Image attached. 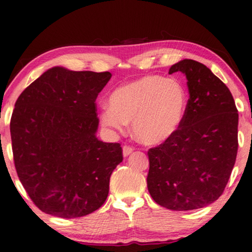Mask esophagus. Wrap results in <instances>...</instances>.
<instances>
[{"label":"esophagus","instance_id":"34e87169","mask_svg":"<svg viewBox=\"0 0 252 252\" xmlns=\"http://www.w3.org/2000/svg\"><path fill=\"white\" fill-rule=\"evenodd\" d=\"M133 151H134L133 147H130L128 145H125L123 147V155L126 158V156H128L129 154L133 153Z\"/></svg>","mask_w":252,"mask_h":252}]
</instances>
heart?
Listing matches in <instances>:
<instances>
[{
  "instance_id": "1",
  "label": "heart",
  "mask_w": 252,
  "mask_h": 252,
  "mask_svg": "<svg viewBox=\"0 0 252 252\" xmlns=\"http://www.w3.org/2000/svg\"><path fill=\"white\" fill-rule=\"evenodd\" d=\"M188 106V93L180 81L145 76L114 90L100 119L115 130L131 122L136 139L147 145L166 141L179 129Z\"/></svg>"
}]
</instances>
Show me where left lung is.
<instances>
[{
	"instance_id": "8db88e82",
	"label": "left lung",
	"mask_w": 252,
	"mask_h": 252,
	"mask_svg": "<svg viewBox=\"0 0 252 252\" xmlns=\"http://www.w3.org/2000/svg\"><path fill=\"white\" fill-rule=\"evenodd\" d=\"M187 76L189 98L179 129L148 151L147 189L174 211L204 208L219 199L238 152V109L229 88L207 65L184 59L168 73Z\"/></svg>"
}]
</instances>
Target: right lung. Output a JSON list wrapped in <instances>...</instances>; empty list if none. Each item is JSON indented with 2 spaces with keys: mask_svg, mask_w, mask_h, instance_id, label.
I'll list each match as a JSON object with an SVG mask.
<instances>
[{
  "mask_svg": "<svg viewBox=\"0 0 252 252\" xmlns=\"http://www.w3.org/2000/svg\"><path fill=\"white\" fill-rule=\"evenodd\" d=\"M111 73L53 67L23 90L10 131L15 170L41 211L72 219L96 211L123 160L118 143L96 137V99Z\"/></svg>",
  "mask_w": 252,
  "mask_h": 252,
  "instance_id": "obj_1",
  "label": "right lung"
}]
</instances>
